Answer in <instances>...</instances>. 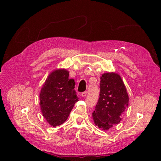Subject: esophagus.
Listing matches in <instances>:
<instances>
[{
  "label": "esophagus",
  "mask_w": 161,
  "mask_h": 161,
  "mask_svg": "<svg viewBox=\"0 0 161 161\" xmlns=\"http://www.w3.org/2000/svg\"><path fill=\"white\" fill-rule=\"evenodd\" d=\"M86 94H87V91H85V92H82V93L81 94V96L82 97H84L86 96Z\"/></svg>",
  "instance_id": "34e87169"
}]
</instances>
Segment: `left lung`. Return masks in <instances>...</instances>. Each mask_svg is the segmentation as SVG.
<instances>
[{
    "label": "left lung",
    "instance_id": "left-lung-1",
    "mask_svg": "<svg viewBox=\"0 0 161 161\" xmlns=\"http://www.w3.org/2000/svg\"><path fill=\"white\" fill-rule=\"evenodd\" d=\"M99 99L92 113L94 124L102 130L118 124L129 104V96L121 77L105 73L101 77Z\"/></svg>",
    "mask_w": 161,
    "mask_h": 161
}]
</instances>
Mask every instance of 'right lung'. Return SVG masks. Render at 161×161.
Listing matches in <instances>:
<instances>
[{"mask_svg": "<svg viewBox=\"0 0 161 161\" xmlns=\"http://www.w3.org/2000/svg\"><path fill=\"white\" fill-rule=\"evenodd\" d=\"M75 85V80L69 79V72L65 69L54 71L43 84L40 94V108L52 126L63 124L79 101Z\"/></svg>", "mask_w": 161, "mask_h": 161, "instance_id": "obj_1", "label": "right lung"}]
</instances>
